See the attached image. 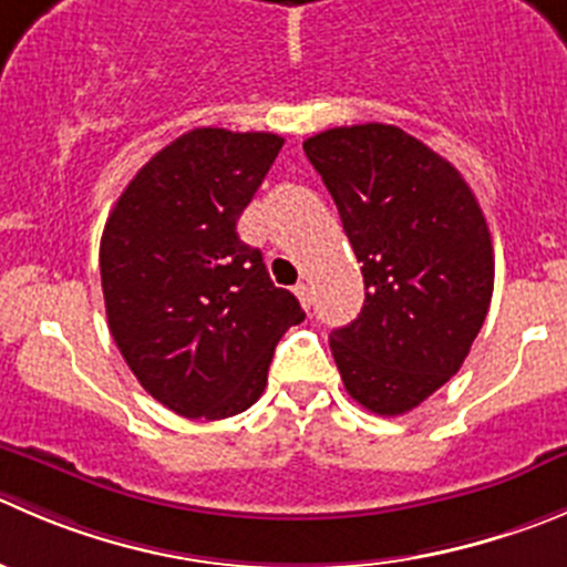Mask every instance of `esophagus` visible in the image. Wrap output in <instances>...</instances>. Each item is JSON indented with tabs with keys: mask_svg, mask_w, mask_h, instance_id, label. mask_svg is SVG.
<instances>
[{
	"mask_svg": "<svg viewBox=\"0 0 567 567\" xmlns=\"http://www.w3.org/2000/svg\"><path fill=\"white\" fill-rule=\"evenodd\" d=\"M295 295H298V300H300V303H303V309L309 311V306H311L309 287H306V284H298V287H295Z\"/></svg>",
	"mask_w": 567,
	"mask_h": 567,
	"instance_id": "esophagus-1",
	"label": "esophagus"
}]
</instances>
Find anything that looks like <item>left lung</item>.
Returning a JSON list of instances; mask_svg holds the SVG:
<instances>
[{
	"mask_svg": "<svg viewBox=\"0 0 567 567\" xmlns=\"http://www.w3.org/2000/svg\"><path fill=\"white\" fill-rule=\"evenodd\" d=\"M364 275V306L331 331L353 401L412 412L460 373L493 298V241L465 177L395 125L331 127L303 142Z\"/></svg>",
	"mask_w": 567,
	"mask_h": 567,
	"instance_id": "obj_1",
	"label": "left lung"
}]
</instances>
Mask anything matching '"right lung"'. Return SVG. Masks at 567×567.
<instances>
[{
    "label": "right lung",
    "instance_id": "right-lung-1",
    "mask_svg": "<svg viewBox=\"0 0 567 567\" xmlns=\"http://www.w3.org/2000/svg\"><path fill=\"white\" fill-rule=\"evenodd\" d=\"M280 147L275 133H183L136 172L102 230L113 342L138 384L183 417L250 409L278 339L306 317L236 234Z\"/></svg>",
    "mask_w": 567,
    "mask_h": 567
}]
</instances>
